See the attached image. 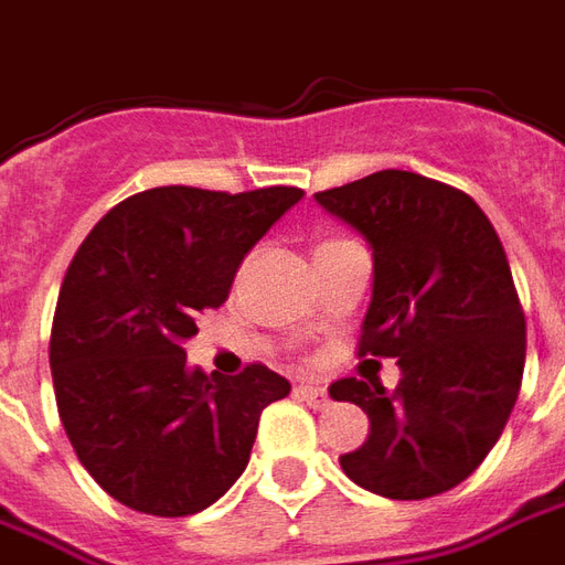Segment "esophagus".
Returning <instances> with one entry per match:
<instances>
[{
    "label": "esophagus",
    "instance_id": "obj_1",
    "mask_svg": "<svg viewBox=\"0 0 565 565\" xmlns=\"http://www.w3.org/2000/svg\"><path fill=\"white\" fill-rule=\"evenodd\" d=\"M296 396L306 405H311V408H327V405H330V393L323 391V387H318V384H299V387H296Z\"/></svg>",
    "mask_w": 565,
    "mask_h": 565
}]
</instances>
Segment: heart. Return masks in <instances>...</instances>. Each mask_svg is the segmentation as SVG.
<instances>
[{
	"label": "heart",
	"mask_w": 565,
	"mask_h": 565,
	"mask_svg": "<svg viewBox=\"0 0 565 565\" xmlns=\"http://www.w3.org/2000/svg\"><path fill=\"white\" fill-rule=\"evenodd\" d=\"M332 242H339V238H332ZM323 245H330V242H323ZM323 245H320V247H323Z\"/></svg>",
	"instance_id": "heart-1"
}]
</instances>
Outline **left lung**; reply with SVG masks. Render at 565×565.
Returning a JSON list of instances; mask_svg holds the SVG:
<instances>
[{"label": "left lung", "instance_id": "left-lung-1", "mask_svg": "<svg viewBox=\"0 0 565 565\" xmlns=\"http://www.w3.org/2000/svg\"><path fill=\"white\" fill-rule=\"evenodd\" d=\"M315 199L372 245L356 354L403 369L393 393L381 381L332 384V399L369 415V438L339 462L379 497H438L484 462L521 393L526 320L502 242L469 193L403 169Z\"/></svg>", "mask_w": 565, "mask_h": 565}]
</instances>
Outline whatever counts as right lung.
<instances>
[{
    "label": "right lung",
    "mask_w": 565,
    "mask_h": 565,
    "mask_svg": "<svg viewBox=\"0 0 565 565\" xmlns=\"http://www.w3.org/2000/svg\"><path fill=\"white\" fill-rule=\"evenodd\" d=\"M299 199L281 184L153 186L115 205L75 250L51 327L56 412L81 466L127 509H209L245 472L263 408L290 393L263 363L233 379L186 369L181 342Z\"/></svg>",
    "instance_id": "add662e5"
}]
</instances>
